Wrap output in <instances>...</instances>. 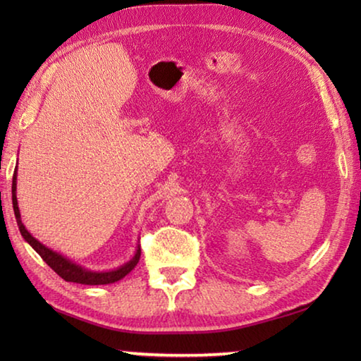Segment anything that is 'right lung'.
Instances as JSON below:
<instances>
[{
	"mask_svg": "<svg viewBox=\"0 0 361 361\" xmlns=\"http://www.w3.org/2000/svg\"><path fill=\"white\" fill-rule=\"evenodd\" d=\"M16 189H17V170L14 176H12V207H14V215L17 219V226H19L20 234L23 239H25L30 245L35 248V252L38 253L42 259H44L46 264L56 271L60 277H62L65 282H73V283H82V285H106V283H114L118 280L124 279L127 274H129L133 267L137 266V262L140 261V255H142V250L140 247L137 248L135 256L126 262L124 266H121L114 271H106V272H94L89 271V269H84L82 266L76 264L70 259H66L65 256H62L54 250L47 248L46 245H42L39 240H36L35 237L30 234V232L25 229L22 219H20V210L19 205H17V195H16Z\"/></svg>",
	"mask_w": 361,
	"mask_h": 361,
	"instance_id": "add662e5",
	"label": "right lung"
}]
</instances>
